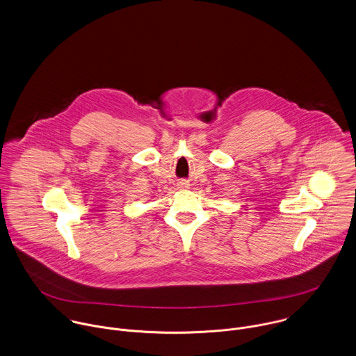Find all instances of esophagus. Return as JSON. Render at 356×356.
Wrapping results in <instances>:
<instances>
[{"label":"esophagus","instance_id":"1","mask_svg":"<svg viewBox=\"0 0 356 356\" xmlns=\"http://www.w3.org/2000/svg\"><path fill=\"white\" fill-rule=\"evenodd\" d=\"M179 186H180V188H187V187H188V184H187V183H184V181H180V184H179Z\"/></svg>","mask_w":356,"mask_h":356}]
</instances>
